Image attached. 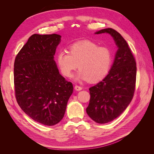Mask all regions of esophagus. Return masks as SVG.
Here are the masks:
<instances>
[{
    "mask_svg": "<svg viewBox=\"0 0 154 154\" xmlns=\"http://www.w3.org/2000/svg\"><path fill=\"white\" fill-rule=\"evenodd\" d=\"M74 89L77 91H80L82 90V87L80 86H78V85H75V87H74Z\"/></svg>",
    "mask_w": 154,
    "mask_h": 154,
    "instance_id": "1",
    "label": "esophagus"
}]
</instances>
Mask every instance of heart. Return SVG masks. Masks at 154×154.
Masks as SVG:
<instances>
[{"label": "heart", "mask_w": 154, "mask_h": 154, "mask_svg": "<svg viewBox=\"0 0 154 154\" xmlns=\"http://www.w3.org/2000/svg\"><path fill=\"white\" fill-rule=\"evenodd\" d=\"M67 49L59 51L57 57V66L63 76L70 77L79 67L76 80L96 83L109 74L112 56L108 48L85 40L70 44Z\"/></svg>", "instance_id": "heart-1"}]
</instances>
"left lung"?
I'll use <instances>...</instances> for the list:
<instances>
[{
  "label": "left lung",
  "mask_w": 154,
  "mask_h": 154,
  "mask_svg": "<svg viewBox=\"0 0 154 154\" xmlns=\"http://www.w3.org/2000/svg\"><path fill=\"white\" fill-rule=\"evenodd\" d=\"M109 33L118 47L114 63L103 80L89 88L91 98L86 112L95 122H112L131 102L136 87V62L128 45L118 31L106 28L95 34Z\"/></svg>",
  "instance_id": "1"
}]
</instances>
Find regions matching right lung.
<instances>
[{"instance_id": "right-lung-1", "label": "right lung", "mask_w": 154, "mask_h": 154, "mask_svg": "<svg viewBox=\"0 0 154 154\" xmlns=\"http://www.w3.org/2000/svg\"><path fill=\"white\" fill-rule=\"evenodd\" d=\"M61 37L57 34L32 35L14 63L18 105L31 119L48 126L62 119L73 92L72 83L60 74L54 60Z\"/></svg>"}]
</instances>
